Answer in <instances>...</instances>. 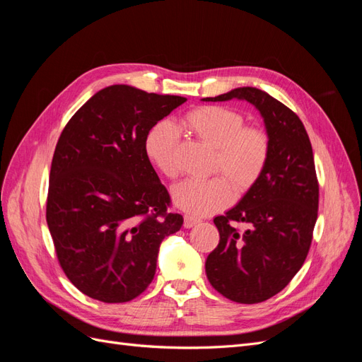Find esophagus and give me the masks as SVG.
<instances>
[{"instance_id":"esophagus-1","label":"esophagus","mask_w":362,"mask_h":362,"mask_svg":"<svg viewBox=\"0 0 362 362\" xmlns=\"http://www.w3.org/2000/svg\"><path fill=\"white\" fill-rule=\"evenodd\" d=\"M199 222H201V218H198V217H193L190 214L184 216V226L185 228H193L194 225H198Z\"/></svg>"}]
</instances>
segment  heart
<instances>
[{
	"instance_id": "obj_1",
	"label": "heart",
	"mask_w": 362,
	"mask_h": 362,
	"mask_svg": "<svg viewBox=\"0 0 362 362\" xmlns=\"http://www.w3.org/2000/svg\"><path fill=\"white\" fill-rule=\"evenodd\" d=\"M184 125L216 149L210 180H187L172 190V199L182 211L206 216L222 210L233 201V187L247 193L262 177L270 156V137L257 125H245V117L233 108L202 105L184 116ZM180 134L168 122L152 127L145 137V154L166 178H177Z\"/></svg>"
}]
</instances>
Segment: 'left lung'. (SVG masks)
Segmentation results:
<instances>
[{
	"label": "left lung",
	"mask_w": 362,
	"mask_h": 362,
	"mask_svg": "<svg viewBox=\"0 0 362 362\" xmlns=\"http://www.w3.org/2000/svg\"><path fill=\"white\" fill-rule=\"evenodd\" d=\"M234 98L254 104L264 117L270 156L255 187L214 218L221 240L205 261V272L226 299L259 303L286 288L308 255L319 211V181L311 141L298 115L255 87H238L204 101Z\"/></svg>",
	"instance_id": "1"
}]
</instances>
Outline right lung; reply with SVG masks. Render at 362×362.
I'll return each mask as SVG.
<instances>
[{
	"label": "right lung",
	"mask_w": 362,
	"mask_h": 362,
	"mask_svg": "<svg viewBox=\"0 0 362 362\" xmlns=\"http://www.w3.org/2000/svg\"><path fill=\"white\" fill-rule=\"evenodd\" d=\"M185 98L125 84L95 93L63 128L47 223L64 275L86 296L124 303L154 279L163 238L181 229L145 154L148 131Z\"/></svg>",
	"instance_id": "right-lung-1"
}]
</instances>
